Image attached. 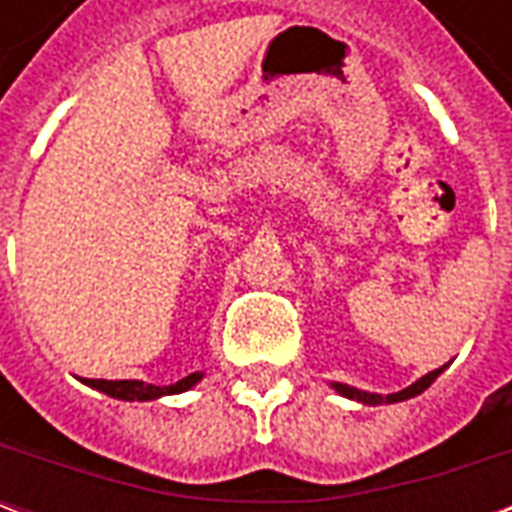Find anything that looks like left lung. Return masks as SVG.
<instances>
[{
  "instance_id": "left-lung-1",
  "label": "left lung",
  "mask_w": 512,
  "mask_h": 512,
  "mask_svg": "<svg viewBox=\"0 0 512 512\" xmlns=\"http://www.w3.org/2000/svg\"><path fill=\"white\" fill-rule=\"evenodd\" d=\"M447 370V365H441L439 370H430L428 376L417 378L414 384L406 386V389H400V392H389V395H378V392H365V389H356V386L340 384V381H334L332 389L337 395L348 397V400H356V403H362V406H381V403H403V400H411V397L422 395L425 389H428L436 378L441 376Z\"/></svg>"
}]
</instances>
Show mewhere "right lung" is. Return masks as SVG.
I'll return each mask as SVG.
<instances>
[{
	"label": "right lung",
	"instance_id": "add662e5",
	"mask_svg": "<svg viewBox=\"0 0 512 512\" xmlns=\"http://www.w3.org/2000/svg\"><path fill=\"white\" fill-rule=\"evenodd\" d=\"M202 370L191 373V376L180 378L175 384L169 386H158V384H145V381H104V378H84L82 384L93 386L98 392L104 395L115 397V400H158V397L167 395H180V392H189L191 386H197L202 381Z\"/></svg>",
	"mask_w": 512,
	"mask_h": 512
}]
</instances>
